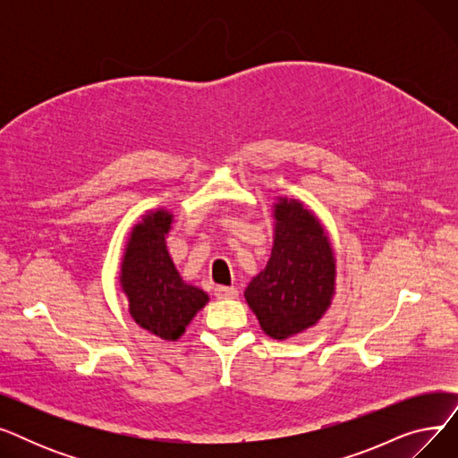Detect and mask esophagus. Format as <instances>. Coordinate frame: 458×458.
Segmentation results:
<instances>
[{"instance_id":"obj_1","label":"esophagus","mask_w":458,"mask_h":458,"mask_svg":"<svg viewBox=\"0 0 458 458\" xmlns=\"http://www.w3.org/2000/svg\"><path fill=\"white\" fill-rule=\"evenodd\" d=\"M239 295L237 287L233 285H216L215 287V297L216 299H235Z\"/></svg>"}]
</instances>
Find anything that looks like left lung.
Segmentation results:
<instances>
[{
	"instance_id": "8db88e82",
	"label": "left lung",
	"mask_w": 458,
	"mask_h": 458,
	"mask_svg": "<svg viewBox=\"0 0 458 458\" xmlns=\"http://www.w3.org/2000/svg\"><path fill=\"white\" fill-rule=\"evenodd\" d=\"M275 235L266 269L245 290L261 330L287 340L316 327L335 293V258L325 226L297 199L275 202Z\"/></svg>"
}]
</instances>
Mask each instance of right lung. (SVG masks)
<instances>
[{
    "label": "right lung",
    "mask_w": 458,
    "mask_h": 458,
    "mask_svg": "<svg viewBox=\"0 0 458 458\" xmlns=\"http://www.w3.org/2000/svg\"><path fill=\"white\" fill-rule=\"evenodd\" d=\"M171 225L173 213L166 209L142 215L130 232L118 280L133 321L161 340L176 342L209 297L180 276L165 242Z\"/></svg>",
    "instance_id": "obj_1"
}]
</instances>
